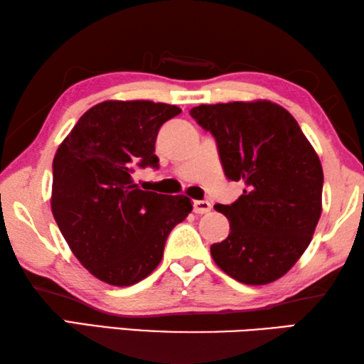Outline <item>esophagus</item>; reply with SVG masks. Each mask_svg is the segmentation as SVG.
Masks as SVG:
<instances>
[{
    "instance_id": "1",
    "label": "esophagus",
    "mask_w": 364,
    "mask_h": 364,
    "mask_svg": "<svg viewBox=\"0 0 364 364\" xmlns=\"http://www.w3.org/2000/svg\"><path fill=\"white\" fill-rule=\"evenodd\" d=\"M193 207L196 213H207L212 210V204L208 200H194Z\"/></svg>"
}]
</instances>
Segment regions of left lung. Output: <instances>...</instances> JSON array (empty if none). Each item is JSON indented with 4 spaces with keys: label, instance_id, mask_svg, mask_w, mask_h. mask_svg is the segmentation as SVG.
<instances>
[{
    "label": "left lung",
    "instance_id": "left-lung-1",
    "mask_svg": "<svg viewBox=\"0 0 364 364\" xmlns=\"http://www.w3.org/2000/svg\"><path fill=\"white\" fill-rule=\"evenodd\" d=\"M191 117L217 139L228 180L245 186L234 204L215 205L231 230L210 247L215 263L249 286L279 279L306 250L321 217L316 151L297 120L267 100L200 104Z\"/></svg>",
    "mask_w": 364,
    "mask_h": 364
}]
</instances>
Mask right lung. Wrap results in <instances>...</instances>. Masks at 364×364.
<instances>
[{"instance_id":"1","label":"right lung","mask_w":364,"mask_h":364,"mask_svg":"<svg viewBox=\"0 0 364 364\" xmlns=\"http://www.w3.org/2000/svg\"><path fill=\"white\" fill-rule=\"evenodd\" d=\"M180 112L152 101L100 102L54 156V220L78 262L110 286L147 278L170 231L193 210L189 197L143 191L134 181L138 168L159 167V128Z\"/></svg>"}]
</instances>
